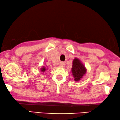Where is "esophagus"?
Masks as SVG:
<instances>
[{
    "label": "esophagus",
    "mask_w": 120,
    "mask_h": 120,
    "mask_svg": "<svg viewBox=\"0 0 120 120\" xmlns=\"http://www.w3.org/2000/svg\"><path fill=\"white\" fill-rule=\"evenodd\" d=\"M65 65V63L64 62H60V67H64Z\"/></svg>",
    "instance_id": "1"
}]
</instances>
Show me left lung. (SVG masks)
<instances>
[{
	"label": "left lung",
	"mask_w": 120,
	"mask_h": 120,
	"mask_svg": "<svg viewBox=\"0 0 120 120\" xmlns=\"http://www.w3.org/2000/svg\"><path fill=\"white\" fill-rule=\"evenodd\" d=\"M71 71L74 78V80L75 81H79L83 77L84 74H86V69L78 58H75L72 63Z\"/></svg>",
	"instance_id": "left-lung-1"
}]
</instances>
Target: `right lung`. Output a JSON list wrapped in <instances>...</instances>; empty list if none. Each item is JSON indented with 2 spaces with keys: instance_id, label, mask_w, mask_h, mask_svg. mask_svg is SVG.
I'll return each mask as SVG.
<instances>
[{
  "instance_id": "1",
  "label": "right lung",
  "mask_w": 120,
  "mask_h": 120,
  "mask_svg": "<svg viewBox=\"0 0 120 120\" xmlns=\"http://www.w3.org/2000/svg\"><path fill=\"white\" fill-rule=\"evenodd\" d=\"M46 68L43 67H42V68H41V71L42 72H45V71H46Z\"/></svg>"
}]
</instances>
